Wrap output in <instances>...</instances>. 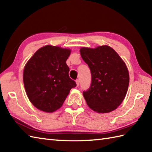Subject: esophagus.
I'll list each match as a JSON object with an SVG mask.
<instances>
[{
  "instance_id": "34e87169",
  "label": "esophagus",
  "mask_w": 152,
  "mask_h": 152,
  "mask_svg": "<svg viewBox=\"0 0 152 152\" xmlns=\"http://www.w3.org/2000/svg\"><path fill=\"white\" fill-rule=\"evenodd\" d=\"M76 86L78 87L79 85H80V81H79V80H76Z\"/></svg>"
}]
</instances>
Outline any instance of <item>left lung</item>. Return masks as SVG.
Masks as SVG:
<instances>
[{
  "label": "left lung",
  "mask_w": 152,
  "mask_h": 152,
  "mask_svg": "<svg viewBox=\"0 0 152 152\" xmlns=\"http://www.w3.org/2000/svg\"><path fill=\"white\" fill-rule=\"evenodd\" d=\"M82 58L88 64L91 83L83 95L89 107L98 113L118 108L127 93L129 75L124 61L108 46L82 48Z\"/></svg>",
  "instance_id": "obj_1"
}]
</instances>
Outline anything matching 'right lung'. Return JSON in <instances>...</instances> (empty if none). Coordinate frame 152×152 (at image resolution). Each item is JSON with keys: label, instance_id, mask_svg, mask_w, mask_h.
<instances>
[{"label": "right lung", "instance_id": "1", "mask_svg": "<svg viewBox=\"0 0 152 152\" xmlns=\"http://www.w3.org/2000/svg\"><path fill=\"white\" fill-rule=\"evenodd\" d=\"M70 50L47 45L25 64L23 83L29 101L38 110L53 112L62 106L75 81L69 76L66 61Z\"/></svg>", "mask_w": 152, "mask_h": 152}]
</instances>
